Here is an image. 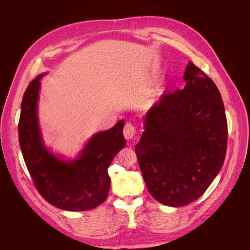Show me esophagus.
Wrapping results in <instances>:
<instances>
[{
    "mask_svg": "<svg viewBox=\"0 0 250 250\" xmlns=\"http://www.w3.org/2000/svg\"><path fill=\"white\" fill-rule=\"evenodd\" d=\"M135 131H137V130H135V127L130 123H127L124 127V129H123V134H124L125 139L127 141L132 140L133 137L135 135Z\"/></svg>",
    "mask_w": 250,
    "mask_h": 250,
    "instance_id": "34e87169",
    "label": "esophagus"
}]
</instances>
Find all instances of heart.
<instances>
[{
	"mask_svg": "<svg viewBox=\"0 0 250 250\" xmlns=\"http://www.w3.org/2000/svg\"><path fill=\"white\" fill-rule=\"evenodd\" d=\"M169 86H170V81L167 78H165V79H163L161 81V83H160V84H158V86L156 88L154 100H153L154 103L157 102V101H160V99H162V97L166 93H167V90L169 89Z\"/></svg>",
	"mask_w": 250,
	"mask_h": 250,
	"instance_id": "heart-1",
	"label": "heart"
}]
</instances>
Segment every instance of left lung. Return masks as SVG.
Instances as JSON below:
<instances>
[{"label":"left lung","instance_id":"1","mask_svg":"<svg viewBox=\"0 0 250 250\" xmlns=\"http://www.w3.org/2000/svg\"><path fill=\"white\" fill-rule=\"evenodd\" d=\"M186 85L163 96L143 119L135 153L148 191L168 207L198 199L220 172L228 122L220 92L190 62Z\"/></svg>","mask_w":250,"mask_h":250}]
</instances>
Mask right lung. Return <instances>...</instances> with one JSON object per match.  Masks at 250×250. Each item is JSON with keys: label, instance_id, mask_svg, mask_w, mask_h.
<instances>
[{"label": "right lung", "instance_id": "1", "mask_svg": "<svg viewBox=\"0 0 250 250\" xmlns=\"http://www.w3.org/2000/svg\"><path fill=\"white\" fill-rule=\"evenodd\" d=\"M44 75L30 83L21 105L19 142L27 169L37 191L52 206L71 211L93 209L107 198V169L126 145L125 122L121 120L110 129L96 132L74 158L53 152L42 139L37 107Z\"/></svg>", "mask_w": 250, "mask_h": 250}]
</instances>
